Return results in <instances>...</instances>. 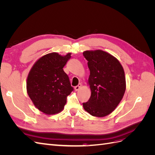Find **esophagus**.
<instances>
[{
	"label": "esophagus",
	"instance_id": "34e87169",
	"mask_svg": "<svg viewBox=\"0 0 155 155\" xmlns=\"http://www.w3.org/2000/svg\"><path fill=\"white\" fill-rule=\"evenodd\" d=\"M81 86H82V84H81V83H79L78 85L75 87V90H76V91H79V88H80L81 87Z\"/></svg>",
	"mask_w": 155,
	"mask_h": 155
}]
</instances>
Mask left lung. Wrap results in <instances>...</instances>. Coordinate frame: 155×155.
Instances as JSON below:
<instances>
[{
	"mask_svg": "<svg viewBox=\"0 0 155 155\" xmlns=\"http://www.w3.org/2000/svg\"><path fill=\"white\" fill-rule=\"evenodd\" d=\"M83 55L88 61L91 90L88 101L83 103V108L92 116H105L116 109L124 95V68L117 59L104 51H85Z\"/></svg>",
	"mask_w": 155,
	"mask_h": 155,
	"instance_id": "8db88e82",
	"label": "left lung"
}]
</instances>
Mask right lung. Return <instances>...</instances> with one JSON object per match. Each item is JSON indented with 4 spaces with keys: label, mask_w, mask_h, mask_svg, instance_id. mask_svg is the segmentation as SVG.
<instances>
[{
    "label": "right lung",
    "mask_w": 155,
    "mask_h": 155,
    "mask_svg": "<svg viewBox=\"0 0 155 155\" xmlns=\"http://www.w3.org/2000/svg\"><path fill=\"white\" fill-rule=\"evenodd\" d=\"M71 54L61 56L58 53L46 54L31 68L27 78L28 94L39 110L47 114L61 111L67 96L74 91L63 67Z\"/></svg>",
    "instance_id": "add662e5"
}]
</instances>
